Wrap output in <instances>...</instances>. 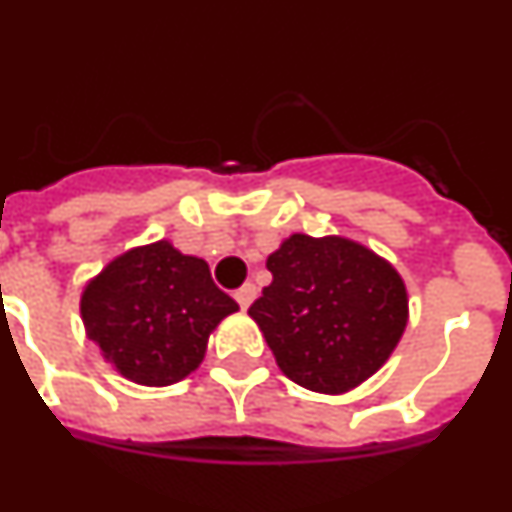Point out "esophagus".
<instances>
[{
	"label": "esophagus",
	"mask_w": 512,
	"mask_h": 512,
	"mask_svg": "<svg viewBox=\"0 0 512 512\" xmlns=\"http://www.w3.org/2000/svg\"><path fill=\"white\" fill-rule=\"evenodd\" d=\"M253 300H256V284L246 282L241 289H235V302L241 305V310H248Z\"/></svg>",
	"instance_id": "34e87169"
}]
</instances>
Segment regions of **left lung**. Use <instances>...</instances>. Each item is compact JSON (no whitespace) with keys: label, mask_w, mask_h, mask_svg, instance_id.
<instances>
[{"label":"left lung","mask_w":512,"mask_h":512,"mask_svg":"<svg viewBox=\"0 0 512 512\" xmlns=\"http://www.w3.org/2000/svg\"><path fill=\"white\" fill-rule=\"evenodd\" d=\"M271 284L248 307L292 382L338 395L390 359L408 292L377 253L346 238L292 235L266 259Z\"/></svg>","instance_id":"8db88e82"}]
</instances>
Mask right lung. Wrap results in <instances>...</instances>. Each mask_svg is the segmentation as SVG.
Wrapping results in <instances>:
<instances>
[{
	"label": "right lung",
	"instance_id": "right-lung-1",
	"mask_svg": "<svg viewBox=\"0 0 512 512\" xmlns=\"http://www.w3.org/2000/svg\"><path fill=\"white\" fill-rule=\"evenodd\" d=\"M235 310L205 261L166 241L115 259L81 297V318L104 359L122 377L148 387L194 372L212 328Z\"/></svg>",
	"mask_w": 512,
	"mask_h": 512
}]
</instances>
